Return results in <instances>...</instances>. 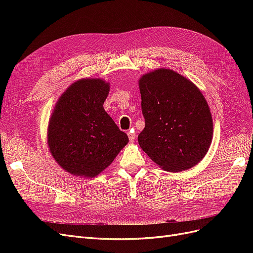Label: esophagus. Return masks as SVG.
<instances>
[{
	"label": "esophagus",
	"mask_w": 253,
	"mask_h": 253,
	"mask_svg": "<svg viewBox=\"0 0 253 253\" xmlns=\"http://www.w3.org/2000/svg\"><path fill=\"white\" fill-rule=\"evenodd\" d=\"M127 136H128V139H129V141H134L135 140V137H136V135H135V133L132 131H129V132H127Z\"/></svg>",
	"instance_id": "esophagus-1"
}]
</instances>
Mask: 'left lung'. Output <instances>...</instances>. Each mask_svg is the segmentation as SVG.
Segmentation results:
<instances>
[{
  "label": "left lung",
  "mask_w": 253,
  "mask_h": 253,
  "mask_svg": "<svg viewBox=\"0 0 253 253\" xmlns=\"http://www.w3.org/2000/svg\"><path fill=\"white\" fill-rule=\"evenodd\" d=\"M145 126L140 148L164 170L180 172L197 165L212 141L209 105L194 83L169 68L139 80Z\"/></svg>",
  "instance_id": "left-lung-1"
}]
</instances>
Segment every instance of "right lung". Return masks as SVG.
<instances>
[{
    "instance_id": "right-lung-1",
    "label": "right lung",
    "mask_w": 253,
    "mask_h": 253,
    "mask_svg": "<svg viewBox=\"0 0 253 253\" xmlns=\"http://www.w3.org/2000/svg\"><path fill=\"white\" fill-rule=\"evenodd\" d=\"M110 84L81 79L61 95L48 124L49 151L58 165L76 176L95 177L128 142L105 112Z\"/></svg>"
}]
</instances>
